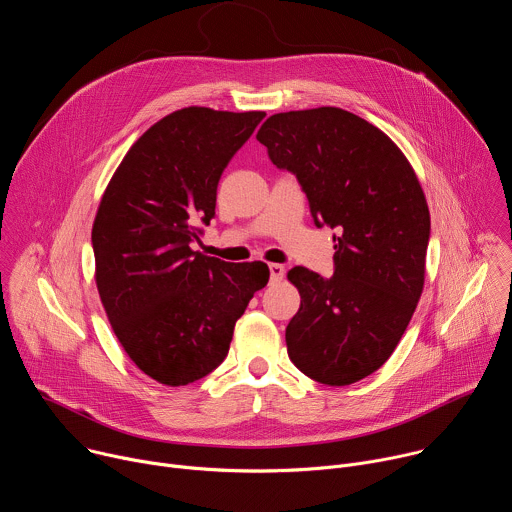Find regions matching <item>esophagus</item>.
I'll return each instance as SVG.
<instances>
[{
	"mask_svg": "<svg viewBox=\"0 0 512 512\" xmlns=\"http://www.w3.org/2000/svg\"><path fill=\"white\" fill-rule=\"evenodd\" d=\"M269 275H271V281L277 283L285 277V267L279 263H269Z\"/></svg>",
	"mask_w": 512,
	"mask_h": 512,
	"instance_id": "obj_1",
	"label": "esophagus"
}]
</instances>
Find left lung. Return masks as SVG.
Wrapping results in <instances>:
<instances>
[{
	"label": "left lung",
	"instance_id": "left-lung-1",
	"mask_svg": "<svg viewBox=\"0 0 512 512\" xmlns=\"http://www.w3.org/2000/svg\"><path fill=\"white\" fill-rule=\"evenodd\" d=\"M293 173L317 227H331L329 279L293 267L301 305L289 360L325 386H350L394 354L424 289L430 211L404 152L368 120L333 106L269 116L257 132Z\"/></svg>",
	"mask_w": 512,
	"mask_h": 512
}]
</instances>
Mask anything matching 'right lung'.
<instances>
[{
  "instance_id": "1",
  "label": "right lung",
  "mask_w": 512,
  "mask_h": 512,
  "mask_svg": "<svg viewBox=\"0 0 512 512\" xmlns=\"http://www.w3.org/2000/svg\"><path fill=\"white\" fill-rule=\"evenodd\" d=\"M265 112L181 108L152 124L112 175L94 225L96 287L128 358L164 386H187L225 358L237 319L269 281L263 261L193 251L217 185Z\"/></svg>"
}]
</instances>
